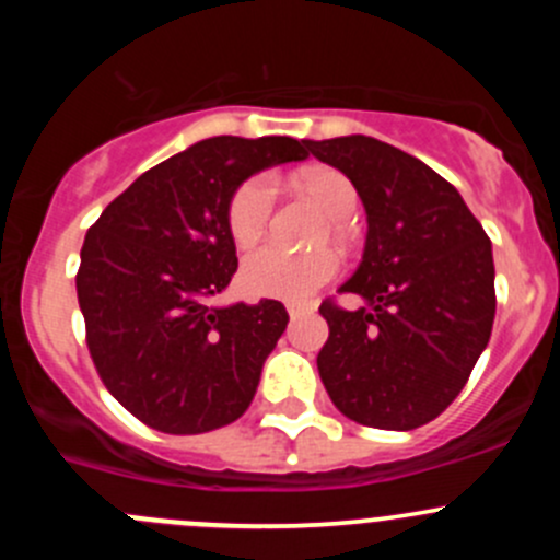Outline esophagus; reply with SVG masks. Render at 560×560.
Returning <instances> with one entry per match:
<instances>
[{"mask_svg": "<svg viewBox=\"0 0 560 560\" xmlns=\"http://www.w3.org/2000/svg\"><path fill=\"white\" fill-rule=\"evenodd\" d=\"M287 312H290L292 319H301L303 314H312V308H303V306H295V303H292V306H287Z\"/></svg>", "mask_w": 560, "mask_h": 560, "instance_id": "1", "label": "esophagus"}]
</instances>
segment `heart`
<instances>
[{
  "label": "heart",
  "mask_w": 560,
  "mask_h": 560,
  "mask_svg": "<svg viewBox=\"0 0 560 560\" xmlns=\"http://www.w3.org/2000/svg\"><path fill=\"white\" fill-rule=\"evenodd\" d=\"M295 186L332 219V233H343V222L358 208V189L332 167H312L295 175ZM276 208V184L270 175H252L228 202V230L235 246L257 244L268 230ZM338 259L330 252H290L284 246H262L244 259L241 287L248 295L276 301H308L336 276Z\"/></svg>",
  "instance_id": "obj_1"
}]
</instances>
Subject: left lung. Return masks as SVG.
Wrapping results in <instances>:
<instances>
[{"label":"left lung","mask_w":560,"mask_h":560,"mask_svg":"<svg viewBox=\"0 0 560 560\" xmlns=\"http://www.w3.org/2000/svg\"><path fill=\"white\" fill-rule=\"evenodd\" d=\"M306 143L352 180L369 222L363 259L341 284L363 306H319L330 327L316 358L322 385L360 425H425L490 341L493 246L460 191L417 156L365 135Z\"/></svg>","instance_id":"obj_1"}]
</instances>
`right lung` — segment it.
Wrapping results in <instances>:
<instances>
[{"label": "right lung", "mask_w": 560, "mask_h": 560, "mask_svg": "<svg viewBox=\"0 0 560 560\" xmlns=\"http://www.w3.org/2000/svg\"><path fill=\"white\" fill-rule=\"evenodd\" d=\"M306 140L208 138L145 171L105 208L75 276L86 343L113 398L162 433L230 425L252 404L287 330L279 301L213 306L238 270L228 202Z\"/></svg>", "instance_id": "right-lung-1"}]
</instances>
